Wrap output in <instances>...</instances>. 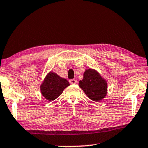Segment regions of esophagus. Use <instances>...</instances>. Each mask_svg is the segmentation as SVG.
<instances>
[{
  "label": "esophagus",
  "mask_w": 148,
  "mask_h": 148,
  "mask_svg": "<svg viewBox=\"0 0 148 148\" xmlns=\"http://www.w3.org/2000/svg\"><path fill=\"white\" fill-rule=\"evenodd\" d=\"M70 83L71 84H72V85H74V84H76V83H77V80L75 79H71V80H70Z\"/></svg>",
  "instance_id": "obj_1"
}]
</instances>
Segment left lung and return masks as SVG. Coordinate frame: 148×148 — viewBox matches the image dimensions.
I'll return each instance as SVG.
<instances>
[{"label":"left lung","instance_id":"1","mask_svg":"<svg viewBox=\"0 0 148 148\" xmlns=\"http://www.w3.org/2000/svg\"><path fill=\"white\" fill-rule=\"evenodd\" d=\"M78 85L88 98L95 102H100L107 94V81L94 69H87Z\"/></svg>","mask_w":148,"mask_h":148}]
</instances>
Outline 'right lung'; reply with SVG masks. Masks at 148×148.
Masks as SVG:
<instances>
[{"label": "right lung", "mask_w": 148, "mask_h": 148, "mask_svg": "<svg viewBox=\"0 0 148 148\" xmlns=\"http://www.w3.org/2000/svg\"><path fill=\"white\" fill-rule=\"evenodd\" d=\"M69 85L70 83L68 80L50 71L40 85V91L45 99L51 102L60 96Z\"/></svg>", "instance_id": "obj_1"}]
</instances>
